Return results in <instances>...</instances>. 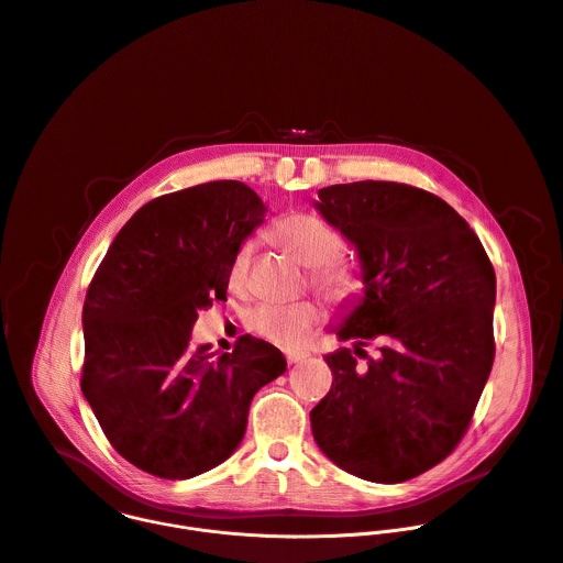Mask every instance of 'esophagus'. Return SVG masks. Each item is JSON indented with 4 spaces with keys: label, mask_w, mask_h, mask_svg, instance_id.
<instances>
[{
    "label": "esophagus",
    "mask_w": 563,
    "mask_h": 563,
    "mask_svg": "<svg viewBox=\"0 0 563 563\" xmlns=\"http://www.w3.org/2000/svg\"><path fill=\"white\" fill-rule=\"evenodd\" d=\"M307 355L305 353H285V360H287V364L291 366V364H298V362H302Z\"/></svg>",
    "instance_id": "1"
}]
</instances>
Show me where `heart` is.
I'll use <instances>...</instances> for the list:
<instances>
[{
  "label": "heart",
  "mask_w": 563,
  "mask_h": 563,
  "mask_svg": "<svg viewBox=\"0 0 563 563\" xmlns=\"http://www.w3.org/2000/svg\"><path fill=\"white\" fill-rule=\"evenodd\" d=\"M272 236L289 250L302 265L311 267V283L333 300L353 298L362 278L357 269L338 256L342 250L340 234L316 214H287L272 228ZM252 258V245L241 243L228 267V283L232 289H243L247 283ZM322 311L311 300L300 302H261L245 316V327L261 335L263 340L283 346L296 349L302 346L311 333V329L320 322Z\"/></svg>",
  "instance_id": "heart-1"
}]
</instances>
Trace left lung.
<instances>
[{
	"label": "left lung",
	"instance_id": "8db88e82",
	"mask_svg": "<svg viewBox=\"0 0 563 563\" xmlns=\"http://www.w3.org/2000/svg\"><path fill=\"white\" fill-rule=\"evenodd\" d=\"M316 208L355 245L364 298L335 329L329 395L311 410L318 448L371 483L410 481L465 437L489 379L496 274L470 223L441 197L397 181L318 190ZM380 342L368 358L363 346ZM369 362L362 369L354 355Z\"/></svg>",
	"mask_w": 563,
	"mask_h": 563
}]
</instances>
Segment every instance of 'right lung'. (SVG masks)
Here are the masks:
<instances>
[{
  "mask_svg": "<svg viewBox=\"0 0 563 563\" xmlns=\"http://www.w3.org/2000/svg\"><path fill=\"white\" fill-rule=\"evenodd\" d=\"M265 212L232 179L162 195L122 225L89 283L80 390L111 448L146 474L186 481L221 465L243 441L254 395L287 368L252 335L219 357L188 346Z\"/></svg>",
  "mask_w": 563,
  "mask_h": 563,
  "instance_id": "obj_1",
  "label": "right lung"
}]
</instances>
